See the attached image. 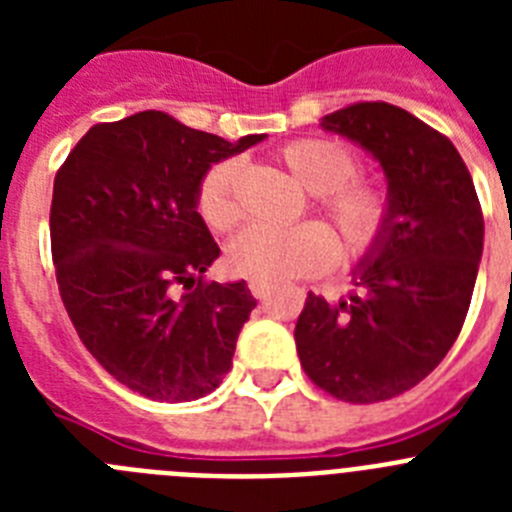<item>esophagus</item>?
<instances>
[{
    "label": "esophagus",
    "instance_id": "esophagus-1",
    "mask_svg": "<svg viewBox=\"0 0 512 512\" xmlns=\"http://www.w3.org/2000/svg\"><path fill=\"white\" fill-rule=\"evenodd\" d=\"M248 287H251V295L256 297V300H266V297L271 295V284H266V282H251L248 284Z\"/></svg>",
    "mask_w": 512,
    "mask_h": 512
}]
</instances>
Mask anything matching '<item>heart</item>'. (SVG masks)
I'll return each mask as SVG.
<instances>
[{"instance_id":"1","label":"heart","mask_w":512,"mask_h":512,"mask_svg":"<svg viewBox=\"0 0 512 512\" xmlns=\"http://www.w3.org/2000/svg\"><path fill=\"white\" fill-rule=\"evenodd\" d=\"M282 164L295 182L310 194L336 225L348 256L372 251L390 223V194L372 182L354 179L356 156L330 138L292 140L279 151ZM241 161L225 158L212 166L200 182L197 212L212 230H230L241 220L238 207ZM338 243L323 223H300L292 228L251 225L235 235L228 248V264L251 282L279 284L320 274L336 264Z\"/></svg>"}]
</instances>
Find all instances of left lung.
<instances>
[{
    "label": "left lung",
    "mask_w": 512,
    "mask_h": 512,
    "mask_svg": "<svg viewBox=\"0 0 512 512\" xmlns=\"http://www.w3.org/2000/svg\"><path fill=\"white\" fill-rule=\"evenodd\" d=\"M320 128L382 166L392 212L356 264L359 292L338 302L307 295L297 354L307 377L338 400H390L454 346L477 282L485 217L454 143L408 110L359 102L325 115Z\"/></svg>",
    "instance_id": "8db88e82"
}]
</instances>
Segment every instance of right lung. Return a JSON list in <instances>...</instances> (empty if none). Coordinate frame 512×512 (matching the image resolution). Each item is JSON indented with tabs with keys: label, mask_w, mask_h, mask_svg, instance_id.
<instances>
[{
	"label": "right lung",
	"mask_w": 512,
	"mask_h": 512,
	"mask_svg": "<svg viewBox=\"0 0 512 512\" xmlns=\"http://www.w3.org/2000/svg\"><path fill=\"white\" fill-rule=\"evenodd\" d=\"M259 140L228 143L146 110L89 128L58 169L51 248L63 307L89 354L148 400H200L233 366L256 300L243 279L202 282L220 248L197 192L212 164Z\"/></svg>",
	"instance_id": "1"
}]
</instances>
